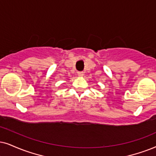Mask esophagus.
<instances>
[{"label":"esophagus","instance_id":"34e87169","mask_svg":"<svg viewBox=\"0 0 156 156\" xmlns=\"http://www.w3.org/2000/svg\"><path fill=\"white\" fill-rule=\"evenodd\" d=\"M78 73V76H80V77L83 76V75H84V73L82 72V71H78V73Z\"/></svg>","mask_w":156,"mask_h":156}]
</instances>
